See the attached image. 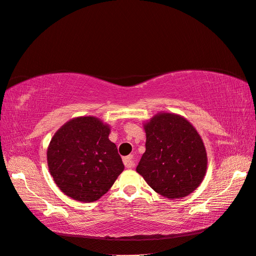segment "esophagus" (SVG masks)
<instances>
[{
	"instance_id": "1",
	"label": "esophagus",
	"mask_w": 256,
	"mask_h": 256,
	"mask_svg": "<svg viewBox=\"0 0 256 256\" xmlns=\"http://www.w3.org/2000/svg\"><path fill=\"white\" fill-rule=\"evenodd\" d=\"M123 163L126 168H130L134 166V160H133V156H124L123 158Z\"/></svg>"
}]
</instances>
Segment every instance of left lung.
Segmentation results:
<instances>
[{
    "label": "left lung",
    "instance_id": "1",
    "mask_svg": "<svg viewBox=\"0 0 256 256\" xmlns=\"http://www.w3.org/2000/svg\"><path fill=\"white\" fill-rule=\"evenodd\" d=\"M146 152L136 168L156 192L170 199L192 194L206 175L200 135L182 116L160 114L145 124Z\"/></svg>",
    "mask_w": 256,
    "mask_h": 256
}]
</instances>
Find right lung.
I'll return each mask as SVG.
<instances>
[{
    "label": "right lung",
    "instance_id": "obj_1",
    "mask_svg": "<svg viewBox=\"0 0 256 256\" xmlns=\"http://www.w3.org/2000/svg\"><path fill=\"white\" fill-rule=\"evenodd\" d=\"M110 128L94 116L70 120L57 130L48 149L50 175L70 198L94 202L106 194L124 166Z\"/></svg>",
    "mask_w": 256,
    "mask_h": 256
}]
</instances>
